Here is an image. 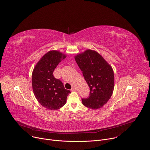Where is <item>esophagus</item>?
Masks as SVG:
<instances>
[{
  "label": "esophagus",
  "instance_id": "1",
  "mask_svg": "<svg viewBox=\"0 0 150 150\" xmlns=\"http://www.w3.org/2000/svg\"><path fill=\"white\" fill-rule=\"evenodd\" d=\"M76 91V88L75 87H73V88H71V92H74V91Z\"/></svg>",
  "mask_w": 150,
  "mask_h": 150
}]
</instances>
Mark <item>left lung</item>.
<instances>
[{
    "label": "left lung",
    "mask_w": 150,
    "mask_h": 150,
    "mask_svg": "<svg viewBox=\"0 0 150 150\" xmlns=\"http://www.w3.org/2000/svg\"><path fill=\"white\" fill-rule=\"evenodd\" d=\"M74 58L90 88L89 97L81 99L83 105L92 110L101 108L108 102L114 90L111 66L93 50L87 49Z\"/></svg>",
    "instance_id": "8db88e82"
}]
</instances>
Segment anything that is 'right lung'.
Masks as SVG:
<instances>
[{
    "mask_svg": "<svg viewBox=\"0 0 150 150\" xmlns=\"http://www.w3.org/2000/svg\"><path fill=\"white\" fill-rule=\"evenodd\" d=\"M66 55L58 51L45 54L35 65L32 73V88L38 102L45 108L56 110L64 106L69 90L64 88L61 80L57 79L53 72Z\"/></svg>",
    "mask_w": 150,
    "mask_h": 150,
    "instance_id": "obj_1",
    "label": "right lung"
}]
</instances>
